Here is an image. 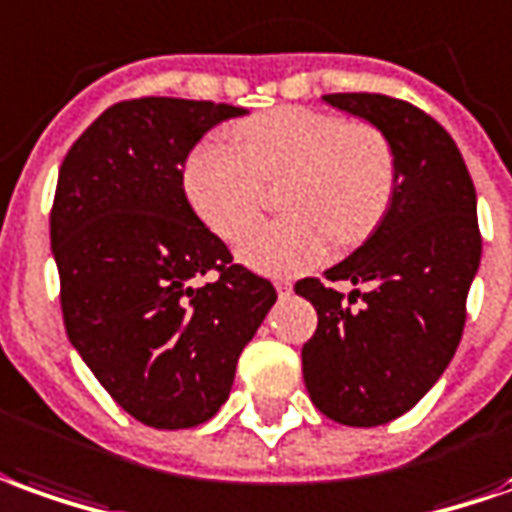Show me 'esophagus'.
<instances>
[{
	"label": "esophagus",
	"instance_id": "esophagus-1",
	"mask_svg": "<svg viewBox=\"0 0 512 512\" xmlns=\"http://www.w3.org/2000/svg\"><path fill=\"white\" fill-rule=\"evenodd\" d=\"M276 290H278V295H290V292H292V281H284V278H278Z\"/></svg>",
	"mask_w": 512,
	"mask_h": 512
}]
</instances>
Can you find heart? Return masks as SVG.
I'll return each instance as SVG.
<instances>
[{
  "mask_svg": "<svg viewBox=\"0 0 512 512\" xmlns=\"http://www.w3.org/2000/svg\"><path fill=\"white\" fill-rule=\"evenodd\" d=\"M239 144H197L183 186L192 209L222 239L256 222L264 183H278L287 217L250 231L236 256L267 276H295L376 228L396 189V158L384 133L315 108H278L236 128Z\"/></svg>",
  "mask_w": 512,
  "mask_h": 512,
  "instance_id": "obj_1",
  "label": "heart"
}]
</instances>
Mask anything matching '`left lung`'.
<instances>
[{
  "label": "left lung",
  "instance_id": "obj_1",
  "mask_svg": "<svg viewBox=\"0 0 512 512\" xmlns=\"http://www.w3.org/2000/svg\"><path fill=\"white\" fill-rule=\"evenodd\" d=\"M323 100L382 130L396 189L376 231L326 270L329 281L354 284L348 301L320 278L295 284L317 309V331L301 351L303 382L331 421L382 426L432 390L460 345L482 256L477 192L454 139L421 108L384 94Z\"/></svg>",
  "mask_w": 512,
  "mask_h": 512
}]
</instances>
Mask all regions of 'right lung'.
<instances>
[{
    "mask_svg": "<svg viewBox=\"0 0 512 512\" xmlns=\"http://www.w3.org/2000/svg\"><path fill=\"white\" fill-rule=\"evenodd\" d=\"M245 108L142 97L111 105L72 144L49 217L66 334L136 421L189 429L217 415L236 359L276 303L200 222L183 164ZM218 273L209 285L196 281Z\"/></svg>",
    "mask_w": 512,
    "mask_h": 512,
    "instance_id": "right-lung-1",
    "label": "right lung"
}]
</instances>
